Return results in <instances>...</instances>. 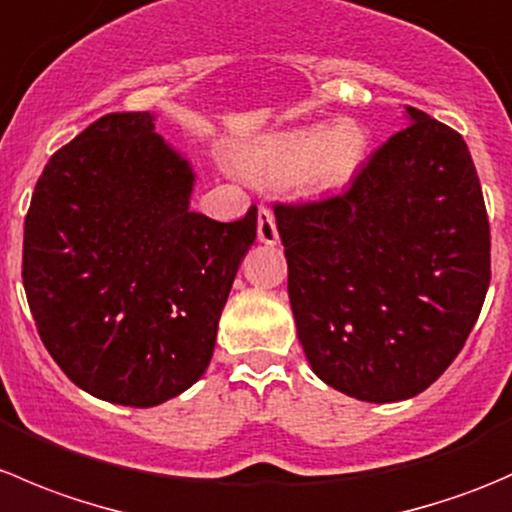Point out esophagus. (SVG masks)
I'll return each instance as SVG.
<instances>
[{"mask_svg":"<svg viewBox=\"0 0 512 512\" xmlns=\"http://www.w3.org/2000/svg\"><path fill=\"white\" fill-rule=\"evenodd\" d=\"M257 237H260V242H265V245H277V240H280L275 215H272V210L267 208V205H260V208H257Z\"/></svg>","mask_w":512,"mask_h":512,"instance_id":"34e87169","label":"esophagus"}]
</instances>
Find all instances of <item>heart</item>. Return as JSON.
<instances>
[{
  "label": "heart",
  "instance_id": "1",
  "mask_svg": "<svg viewBox=\"0 0 512 512\" xmlns=\"http://www.w3.org/2000/svg\"><path fill=\"white\" fill-rule=\"evenodd\" d=\"M369 151V136L352 118L332 126H304L267 136L247 153L245 168L267 183H299L332 193L354 180Z\"/></svg>",
  "mask_w": 512,
  "mask_h": 512
}]
</instances>
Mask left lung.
Masks as SVG:
<instances>
[{
	"label": "left lung",
	"instance_id": "8db88e82",
	"mask_svg": "<svg viewBox=\"0 0 512 512\" xmlns=\"http://www.w3.org/2000/svg\"><path fill=\"white\" fill-rule=\"evenodd\" d=\"M406 113L409 126L344 193L275 203L312 371L371 404L426 391L463 349L490 285V225L466 141Z\"/></svg>",
	"mask_w": 512,
	"mask_h": 512
}]
</instances>
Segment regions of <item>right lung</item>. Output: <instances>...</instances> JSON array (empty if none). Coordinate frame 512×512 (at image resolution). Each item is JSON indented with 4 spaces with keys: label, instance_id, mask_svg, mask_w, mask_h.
Returning <instances> with one entry per match:
<instances>
[{
    "label": "right lung",
    "instance_id": "add662e5",
    "mask_svg": "<svg viewBox=\"0 0 512 512\" xmlns=\"http://www.w3.org/2000/svg\"><path fill=\"white\" fill-rule=\"evenodd\" d=\"M148 111L106 113L46 163L24 220L22 280L51 359L79 389L148 409L205 374L257 208L190 210V163Z\"/></svg>",
    "mask_w": 512,
    "mask_h": 512
}]
</instances>
